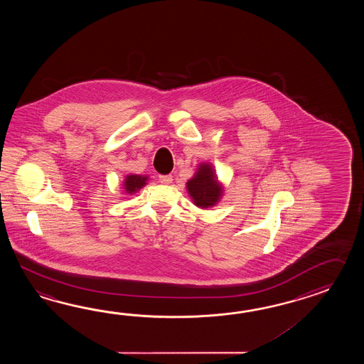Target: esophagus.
Masks as SVG:
<instances>
[{"mask_svg":"<svg viewBox=\"0 0 364 364\" xmlns=\"http://www.w3.org/2000/svg\"><path fill=\"white\" fill-rule=\"evenodd\" d=\"M159 179H160L161 183L169 185V183H171V181H173V176L171 174H161V176H159Z\"/></svg>","mask_w":364,"mask_h":364,"instance_id":"obj_1","label":"esophagus"}]
</instances>
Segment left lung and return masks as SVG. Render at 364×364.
<instances>
[{"label": "left lung", "mask_w": 364, "mask_h": 364, "mask_svg": "<svg viewBox=\"0 0 364 364\" xmlns=\"http://www.w3.org/2000/svg\"><path fill=\"white\" fill-rule=\"evenodd\" d=\"M187 191L195 205L200 208L213 207L223 195V187L217 182L215 171L209 164H201L196 174L187 182Z\"/></svg>", "instance_id": "8db88e82"}]
</instances>
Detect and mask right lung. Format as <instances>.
<instances>
[{
  "label": "right lung",
  "mask_w": 364,
  "mask_h": 364,
  "mask_svg": "<svg viewBox=\"0 0 364 364\" xmlns=\"http://www.w3.org/2000/svg\"><path fill=\"white\" fill-rule=\"evenodd\" d=\"M147 179L148 177H143V176H138V174H130V176H127L124 182L126 193H136L143 186H146Z\"/></svg>",
  "instance_id": "right-lung-1"
}]
</instances>
